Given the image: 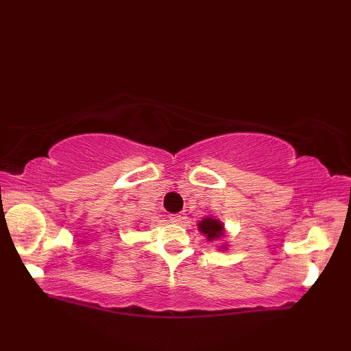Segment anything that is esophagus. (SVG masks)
I'll use <instances>...</instances> for the list:
<instances>
[{"mask_svg":"<svg viewBox=\"0 0 351 351\" xmlns=\"http://www.w3.org/2000/svg\"><path fill=\"white\" fill-rule=\"evenodd\" d=\"M169 219H170V221H171V223H175V225H180V223L182 221V217H181L180 214H171Z\"/></svg>","mask_w":351,"mask_h":351,"instance_id":"esophagus-1","label":"esophagus"}]
</instances>
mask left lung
I'll return each mask as SVG.
<instances>
[{
  "instance_id": "left-lung-1",
  "label": "left lung",
  "mask_w": 351,
  "mask_h": 351,
  "mask_svg": "<svg viewBox=\"0 0 351 351\" xmlns=\"http://www.w3.org/2000/svg\"><path fill=\"white\" fill-rule=\"evenodd\" d=\"M197 229L199 232L202 234L208 243H214V241H220L223 237H225L226 230H225V225L223 221L214 215H206L202 220L197 223ZM219 250H228V244L223 243L219 245Z\"/></svg>"
}]
</instances>
